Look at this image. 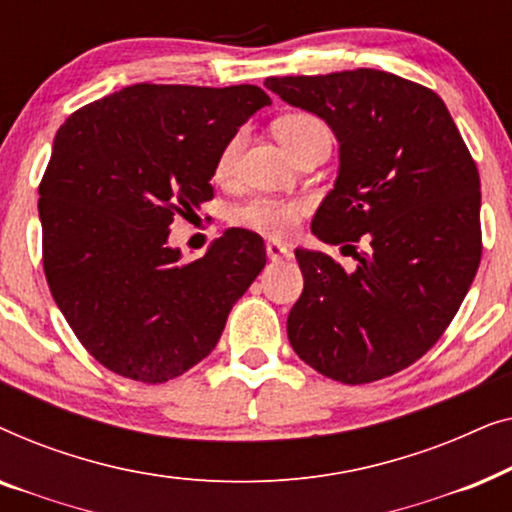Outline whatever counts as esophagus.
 <instances>
[{
	"mask_svg": "<svg viewBox=\"0 0 512 512\" xmlns=\"http://www.w3.org/2000/svg\"><path fill=\"white\" fill-rule=\"evenodd\" d=\"M265 254H268L270 261L275 263V261H282V258L289 256V249L282 247V244H277V242H268L265 244Z\"/></svg>",
	"mask_w": 512,
	"mask_h": 512,
	"instance_id": "34e87169",
	"label": "esophagus"
}]
</instances>
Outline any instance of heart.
Segmentation results:
<instances>
[{"label": "heart", "mask_w": 512, "mask_h": 512, "mask_svg": "<svg viewBox=\"0 0 512 512\" xmlns=\"http://www.w3.org/2000/svg\"><path fill=\"white\" fill-rule=\"evenodd\" d=\"M326 130L324 123L319 118L310 114H291L279 118L275 123V135L279 142H282L289 153H293L298 144H303L307 137L314 135V132ZM242 137L235 135L230 142L223 146L219 153V160H216V174L219 177H228L233 172L235 156L240 151ZM307 212V205L300 200H284V198H254L244 202L242 207H237L233 212V221L237 226L256 230V233L275 237V240H282V237H289L293 230L298 228L300 219H303Z\"/></svg>", "instance_id": "heart-1"}]
</instances>
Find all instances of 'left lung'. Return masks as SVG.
<instances>
[{"label":"left lung","instance_id":"8db88e82","mask_svg":"<svg viewBox=\"0 0 512 512\" xmlns=\"http://www.w3.org/2000/svg\"><path fill=\"white\" fill-rule=\"evenodd\" d=\"M265 88L338 137V179L312 233L359 261L345 272L296 249L305 286L286 321L293 352L345 384L394 375L436 345L478 272V167L445 102L396 74L270 76Z\"/></svg>","mask_w":512,"mask_h":512}]
</instances>
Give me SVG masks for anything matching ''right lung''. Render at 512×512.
Segmentation results:
<instances>
[{
	"mask_svg": "<svg viewBox=\"0 0 512 512\" xmlns=\"http://www.w3.org/2000/svg\"><path fill=\"white\" fill-rule=\"evenodd\" d=\"M268 104L258 86L135 83L60 125L39 184L46 282L111 373L146 384L186 373L265 268L251 230L228 228L198 261L167 237L214 198L221 149Z\"/></svg>",
	"mask_w": 512,
	"mask_h": 512,
	"instance_id": "obj_1",
	"label": "right lung"
}]
</instances>
